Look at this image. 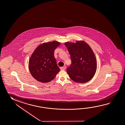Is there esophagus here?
I'll return each mask as SVG.
<instances>
[{
    "instance_id": "obj_1",
    "label": "esophagus",
    "mask_w": 125,
    "mask_h": 125,
    "mask_svg": "<svg viewBox=\"0 0 125 125\" xmlns=\"http://www.w3.org/2000/svg\"><path fill=\"white\" fill-rule=\"evenodd\" d=\"M61 70H65V69H66V66H65V65H64V66H63V67H61Z\"/></svg>"
}]
</instances>
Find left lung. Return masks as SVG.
<instances>
[{"label":"left lung","mask_w":125,"mask_h":125,"mask_svg":"<svg viewBox=\"0 0 125 125\" xmlns=\"http://www.w3.org/2000/svg\"><path fill=\"white\" fill-rule=\"evenodd\" d=\"M69 52L71 64L67 69L69 77L76 83H85L92 79L97 68L95 56L91 48L85 42L65 43Z\"/></svg>","instance_id":"8db88e82"}]
</instances>
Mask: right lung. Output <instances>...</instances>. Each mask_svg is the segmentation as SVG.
<instances>
[{
	"label": "right lung",
	"mask_w": 125,
	"mask_h": 125,
	"mask_svg": "<svg viewBox=\"0 0 125 125\" xmlns=\"http://www.w3.org/2000/svg\"><path fill=\"white\" fill-rule=\"evenodd\" d=\"M60 44L55 41L44 43L38 46L32 54L29 68L32 76L38 81H51L60 72L54 53Z\"/></svg>",
	"instance_id": "add662e5"
}]
</instances>
